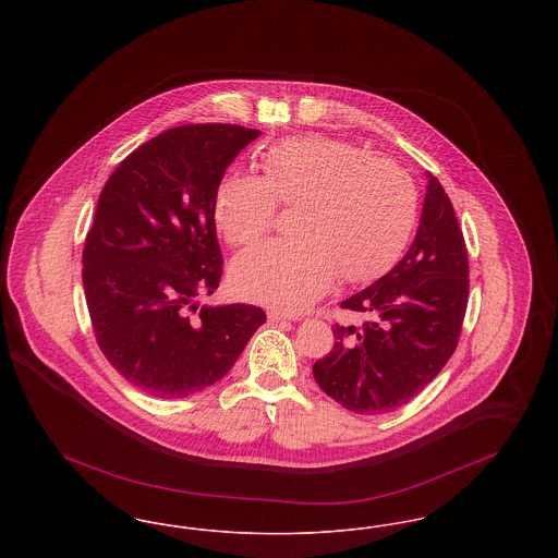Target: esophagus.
<instances>
[{"label": "esophagus", "mask_w": 558, "mask_h": 558, "mask_svg": "<svg viewBox=\"0 0 558 558\" xmlns=\"http://www.w3.org/2000/svg\"><path fill=\"white\" fill-rule=\"evenodd\" d=\"M267 319L269 322H284V319H299L296 316H291V314H282V312H267Z\"/></svg>", "instance_id": "1"}]
</instances>
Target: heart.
I'll return each instance as SVG.
<instances>
[{"mask_svg":"<svg viewBox=\"0 0 558 558\" xmlns=\"http://www.w3.org/2000/svg\"><path fill=\"white\" fill-rule=\"evenodd\" d=\"M264 175H226L213 196L223 240L246 246L292 207L291 240L244 251L230 267L234 292L296 312L343 282H368L401 257L416 223V186L398 160L328 135L287 137L262 157Z\"/></svg>","mask_w":558,"mask_h":558,"instance_id":"heart-1","label":"heart"}]
</instances>
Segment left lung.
Here are the masks:
<instances>
[{
	"label": "left lung",
	"instance_id": "obj_1",
	"mask_svg": "<svg viewBox=\"0 0 558 558\" xmlns=\"http://www.w3.org/2000/svg\"><path fill=\"white\" fill-rule=\"evenodd\" d=\"M469 301V255L450 198L428 173L421 223L398 266L341 307L368 322L335 324L337 343L314 364L319 389L357 414L408 403L448 364Z\"/></svg>",
	"mask_w": 558,
	"mask_h": 558
}]
</instances>
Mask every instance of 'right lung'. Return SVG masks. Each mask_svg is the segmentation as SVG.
Segmentation results:
<instances>
[{
	"instance_id": "right-lung-1",
	"label": "right lung",
	"mask_w": 558,
	"mask_h": 558,
	"mask_svg": "<svg viewBox=\"0 0 558 558\" xmlns=\"http://www.w3.org/2000/svg\"><path fill=\"white\" fill-rule=\"evenodd\" d=\"M257 130L182 125L135 148L108 178L83 248V289L112 368L155 398H187L223 378L262 307L203 305L221 278L213 196Z\"/></svg>"
}]
</instances>
